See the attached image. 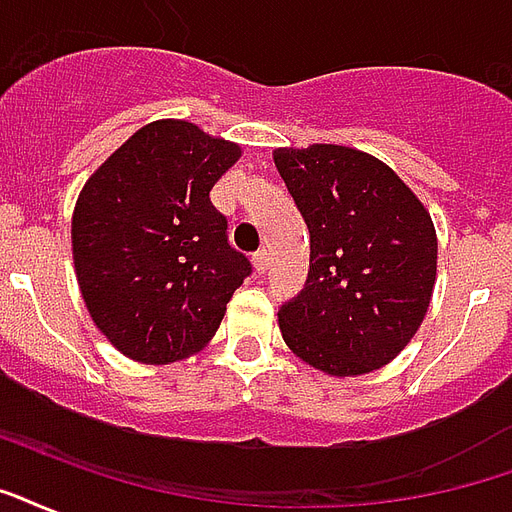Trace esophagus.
I'll list each match as a JSON object with an SVG mask.
<instances>
[{
	"label": "esophagus",
	"instance_id": "34e87169",
	"mask_svg": "<svg viewBox=\"0 0 512 512\" xmlns=\"http://www.w3.org/2000/svg\"><path fill=\"white\" fill-rule=\"evenodd\" d=\"M252 263H255L257 273L268 271V265H271V255H268V249H257L255 255H252Z\"/></svg>",
	"mask_w": 512,
	"mask_h": 512
}]
</instances>
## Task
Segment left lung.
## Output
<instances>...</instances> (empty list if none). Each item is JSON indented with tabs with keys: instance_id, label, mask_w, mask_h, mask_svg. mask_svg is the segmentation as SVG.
I'll use <instances>...</instances> for the list:
<instances>
[{
	"instance_id": "8db88e82",
	"label": "left lung",
	"mask_w": 512,
	"mask_h": 512,
	"mask_svg": "<svg viewBox=\"0 0 512 512\" xmlns=\"http://www.w3.org/2000/svg\"><path fill=\"white\" fill-rule=\"evenodd\" d=\"M311 241L303 290L279 308L284 343L330 376H362L408 346L427 314L438 236L395 171L341 144L276 150Z\"/></svg>"
}]
</instances>
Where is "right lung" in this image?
Returning a JSON list of instances; mask_svg holds the SVG:
<instances>
[{"label":"right lung","mask_w":512,"mask_h":512,"mask_svg":"<svg viewBox=\"0 0 512 512\" xmlns=\"http://www.w3.org/2000/svg\"><path fill=\"white\" fill-rule=\"evenodd\" d=\"M239 155L193 123L155 120L85 182L72 217L77 284L131 360L166 365L201 349L252 273L209 198Z\"/></svg>","instance_id":"1"}]
</instances>
